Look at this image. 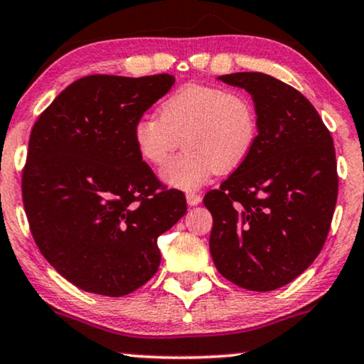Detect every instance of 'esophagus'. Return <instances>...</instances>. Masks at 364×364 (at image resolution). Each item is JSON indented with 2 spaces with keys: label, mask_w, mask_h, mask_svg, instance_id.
I'll list each match as a JSON object with an SVG mask.
<instances>
[{
  "label": "esophagus",
  "mask_w": 364,
  "mask_h": 364,
  "mask_svg": "<svg viewBox=\"0 0 364 364\" xmlns=\"http://www.w3.org/2000/svg\"><path fill=\"white\" fill-rule=\"evenodd\" d=\"M186 198H187V203L191 207H196V205H198V203L202 202V197L198 196V193H193V192H188L187 196H186Z\"/></svg>",
  "instance_id": "obj_1"
}]
</instances>
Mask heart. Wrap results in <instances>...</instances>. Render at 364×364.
Listing matches in <instances>:
<instances>
[{"instance_id": "obj_1", "label": "heart", "mask_w": 364, "mask_h": 364, "mask_svg": "<svg viewBox=\"0 0 364 364\" xmlns=\"http://www.w3.org/2000/svg\"><path fill=\"white\" fill-rule=\"evenodd\" d=\"M187 151L164 167L171 187L193 191L213 172L240 167L257 141V116L247 97L223 87L191 82L159 106V117L142 116L132 127L134 146L144 162L162 166L181 146Z\"/></svg>"}]
</instances>
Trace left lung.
Instances as JSON below:
<instances>
[{
	"instance_id": "8db88e82",
	"label": "left lung",
	"mask_w": 364,
	"mask_h": 364,
	"mask_svg": "<svg viewBox=\"0 0 364 364\" xmlns=\"http://www.w3.org/2000/svg\"><path fill=\"white\" fill-rule=\"evenodd\" d=\"M218 81L250 94L257 141L247 161L203 197L210 210V253L222 277L252 291H272L315 262L338 197L331 134L295 87L262 73Z\"/></svg>"
}]
</instances>
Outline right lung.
<instances>
[{
  "label": "right lung",
  "mask_w": 364,
  "mask_h": 364,
  "mask_svg": "<svg viewBox=\"0 0 364 364\" xmlns=\"http://www.w3.org/2000/svg\"><path fill=\"white\" fill-rule=\"evenodd\" d=\"M176 77L96 74L54 99L34 124L23 202L34 242L84 291L124 296L161 265L157 238L186 215L181 191L159 192L132 127Z\"/></svg>",
  "instance_id": "obj_1"
}]
</instances>
